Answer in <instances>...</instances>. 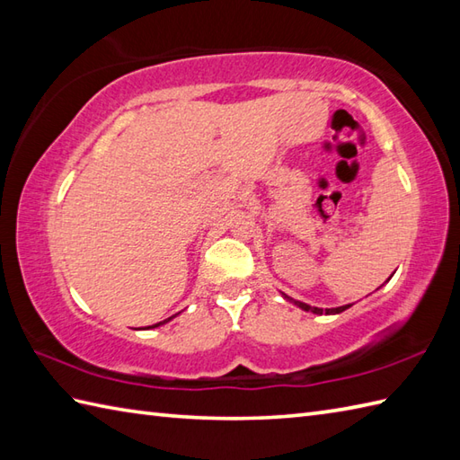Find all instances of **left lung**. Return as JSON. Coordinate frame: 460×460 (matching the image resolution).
<instances>
[{
	"label": "left lung",
	"mask_w": 460,
	"mask_h": 460,
	"mask_svg": "<svg viewBox=\"0 0 460 460\" xmlns=\"http://www.w3.org/2000/svg\"><path fill=\"white\" fill-rule=\"evenodd\" d=\"M285 298H288L287 295H285ZM288 300H292V298H288ZM295 302L296 306H300L302 310H306V312H314V314H340V312H344L346 308H349V305H346V306H338V308H326V310H322V308H316V306H310V305H305V302H296V300H292Z\"/></svg>",
	"instance_id": "left-lung-1"
}]
</instances>
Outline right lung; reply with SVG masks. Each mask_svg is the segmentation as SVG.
<instances>
[{
	"mask_svg": "<svg viewBox=\"0 0 460 460\" xmlns=\"http://www.w3.org/2000/svg\"><path fill=\"white\" fill-rule=\"evenodd\" d=\"M173 316H175V314H173ZM173 316H170L168 320H164V322H158V324H154V326H148V328H155V326H162V324H165V322H170V320H172Z\"/></svg>",
	"mask_w": 460,
	"mask_h": 460,
	"instance_id": "add662e5",
	"label": "right lung"
}]
</instances>
